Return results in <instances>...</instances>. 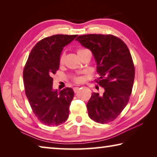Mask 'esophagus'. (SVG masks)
Instances as JSON below:
<instances>
[{"label": "esophagus", "mask_w": 157, "mask_h": 157, "mask_svg": "<svg viewBox=\"0 0 157 157\" xmlns=\"http://www.w3.org/2000/svg\"><path fill=\"white\" fill-rule=\"evenodd\" d=\"M79 89V87H74L73 91H74V92L76 93V92H78V91Z\"/></svg>", "instance_id": "obj_1"}]
</instances>
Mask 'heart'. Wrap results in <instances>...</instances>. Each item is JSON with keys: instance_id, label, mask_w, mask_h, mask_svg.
I'll return each instance as SVG.
<instances>
[{"instance_id": "b5f03b06", "label": "heart", "mask_w": 157, "mask_h": 157, "mask_svg": "<svg viewBox=\"0 0 157 157\" xmlns=\"http://www.w3.org/2000/svg\"><path fill=\"white\" fill-rule=\"evenodd\" d=\"M86 50V49H82V48L78 49V54L79 55V53H81L82 52H83L84 50ZM63 61V55H62V56H61V57H60V62L62 63ZM75 80L76 82H80L81 79L79 78H76L75 79Z\"/></svg>"}]
</instances>
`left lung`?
<instances>
[{
	"instance_id": "1",
	"label": "left lung",
	"mask_w": 157,
	"mask_h": 157,
	"mask_svg": "<svg viewBox=\"0 0 157 157\" xmlns=\"http://www.w3.org/2000/svg\"><path fill=\"white\" fill-rule=\"evenodd\" d=\"M91 50L100 75L97 82L104 87L100 95L93 93L87 103L89 118L101 124L116 119L129 102L135 69L127 45L111 34H85L75 39Z\"/></svg>"
}]
</instances>
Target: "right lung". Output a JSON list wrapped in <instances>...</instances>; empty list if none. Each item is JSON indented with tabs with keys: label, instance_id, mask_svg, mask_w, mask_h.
I'll use <instances>...</instances> for the list:
<instances>
[{
	"label": "right lung",
	"instance_id": "obj_1",
	"mask_svg": "<svg viewBox=\"0 0 157 157\" xmlns=\"http://www.w3.org/2000/svg\"><path fill=\"white\" fill-rule=\"evenodd\" d=\"M78 35L56 34L39 41L31 50L23 70L25 91L34 113L42 123L58 126L68 118L73 99L71 88L58 91L52 88L53 78L59 68L63 47Z\"/></svg>",
	"mask_w": 157,
	"mask_h": 157
}]
</instances>
